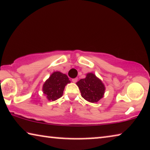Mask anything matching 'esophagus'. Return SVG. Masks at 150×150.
Returning a JSON list of instances; mask_svg holds the SVG:
<instances>
[{
  "label": "esophagus",
  "instance_id": "esophagus-1",
  "mask_svg": "<svg viewBox=\"0 0 150 150\" xmlns=\"http://www.w3.org/2000/svg\"><path fill=\"white\" fill-rule=\"evenodd\" d=\"M71 81H72L73 82H76L78 81V79L77 78H75V79H73L72 80H71Z\"/></svg>",
  "mask_w": 150,
  "mask_h": 150
}]
</instances>
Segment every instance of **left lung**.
I'll return each mask as SVG.
<instances>
[{
  "instance_id": "left-lung-1",
  "label": "left lung",
  "mask_w": 150,
  "mask_h": 150,
  "mask_svg": "<svg viewBox=\"0 0 150 150\" xmlns=\"http://www.w3.org/2000/svg\"><path fill=\"white\" fill-rule=\"evenodd\" d=\"M82 97L91 103H96L103 98L105 93V86L101 80L94 74L88 73L85 79H80L76 82Z\"/></svg>"
}]
</instances>
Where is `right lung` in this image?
I'll return each instance as SVG.
<instances>
[{"instance_id": "1", "label": "right lung", "mask_w": 150, "mask_h": 150, "mask_svg": "<svg viewBox=\"0 0 150 150\" xmlns=\"http://www.w3.org/2000/svg\"><path fill=\"white\" fill-rule=\"evenodd\" d=\"M70 82L66 74L54 71L43 84L42 91L48 100L55 101L62 96L65 86Z\"/></svg>"}]
</instances>
